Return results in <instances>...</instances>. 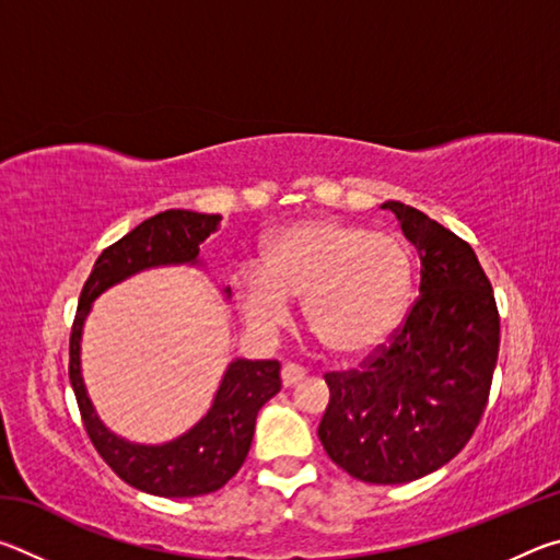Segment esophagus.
Masks as SVG:
<instances>
[{"mask_svg":"<svg viewBox=\"0 0 560 560\" xmlns=\"http://www.w3.org/2000/svg\"><path fill=\"white\" fill-rule=\"evenodd\" d=\"M303 377H306V371H303L301 365H296V363H287L281 368V383H283V387H291V385H296V383H301Z\"/></svg>","mask_w":560,"mask_h":560,"instance_id":"esophagus-1","label":"esophagus"}]
</instances>
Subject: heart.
Listing matches in <instances>:
<instances>
[{"mask_svg": "<svg viewBox=\"0 0 560 560\" xmlns=\"http://www.w3.org/2000/svg\"><path fill=\"white\" fill-rule=\"evenodd\" d=\"M236 301L261 334L287 326L303 301L314 334L338 355H365L400 326L412 296L410 249L393 234L340 220L283 226L261 269L236 273Z\"/></svg>", "mask_w": 560, "mask_h": 560, "instance_id": "heart-1", "label": "heart"}]
</instances>
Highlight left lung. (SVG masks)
<instances>
[{
  "instance_id": "8db88e82",
  "label": "left lung",
  "mask_w": 560,
  "mask_h": 560,
  "mask_svg": "<svg viewBox=\"0 0 560 560\" xmlns=\"http://www.w3.org/2000/svg\"><path fill=\"white\" fill-rule=\"evenodd\" d=\"M420 254V296L360 368L326 373L320 444L350 477L405 485L464 450L487 410L499 308L471 246L428 214L385 202Z\"/></svg>"
}]
</instances>
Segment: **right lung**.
<instances>
[{
  "label": "right lung",
  "instance_id": "add662e5",
  "mask_svg": "<svg viewBox=\"0 0 560 560\" xmlns=\"http://www.w3.org/2000/svg\"><path fill=\"white\" fill-rule=\"evenodd\" d=\"M217 224H220V214L165 210L138 224L116 244L106 246L83 283L71 326L69 381L79 402L83 428L103 462L126 485L155 497L185 499L210 494L222 489L240 471L252 447L254 424H257L261 405L281 390L279 360H234L207 417L175 442L143 447V444L118 440L103 428L93 412L86 387H83L79 358L83 318L101 291L130 273L158 267V264L195 261L200 244L217 230Z\"/></svg>",
  "mask_w": 560,
  "mask_h": 560
}]
</instances>
